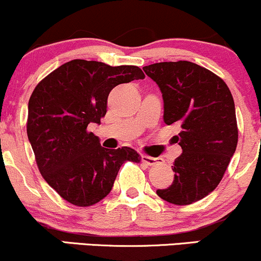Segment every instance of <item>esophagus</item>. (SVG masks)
I'll return each instance as SVG.
<instances>
[{
    "mask_svg": "<svg viewBox=\"0 0 261 261\" xmlns=\"http://www.w3.org/2000/svg\"><path fill=\"white\" fill-rule=\"evenodd\" d=\"M141 161L143 162V163H146L147 166H154V164L157 163H161V158H153V157H149V155H146V154H142L141 155Z\"/></svg>",
    "mask_w": 261,
    "mask_h": 261,
    "instance_id": "34e87169",
    "label": "esophagus"
}]
</instances>
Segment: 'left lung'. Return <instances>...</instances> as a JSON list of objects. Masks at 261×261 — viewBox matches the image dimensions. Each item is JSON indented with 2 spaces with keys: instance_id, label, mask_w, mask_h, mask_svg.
Segmentation results:
<instances>
[{
  "instance_id": "8db88e82",
  "label": "left lung",
  "mask_w": 261,
  "mask_h": 261,
  "mask_svg": "<svg viewBox=\"0 0 261 261\" xmlns=\"http://www.w3.org/2000/svg\"><path fill=\"white\" fill-rule=\"evenodd\" d=\"M143 71L160 87L164 122L181 127L175 136L182 153L172 167L174 180L157 195L174 205H190L216 189L236 152L233 97L223 80L194 62H158Z\"/></svg>"
}]
</instances>
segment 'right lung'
Returning <instances> with one entry per match:
<instances>
[{
  "label": "right lung",
  "instance_id": "add662e5",
  "mask_svg": "<svg viewBox=\"0 0 261 261\" xmlns=\"http://www.w3.org/2000/svg\"><path fill=\"white\" fill-rule=\"evenodd\" d=\"M145 79L137 66L72 60L47 74L33 91L27 134L43 178L76 206L99 202L112 190L121 164L140 162L130 147L108 149L87 131L100 124L114 87Z\"/></svg>",
  "mask_w": 261,
  "mask_h": 261
}]
</instances>
